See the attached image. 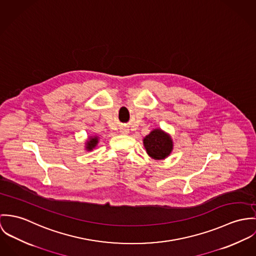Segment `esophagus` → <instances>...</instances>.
<instances>
[{
  "instance_id": "1",
  "label": "esophagus",
  "mask_w": 256,
  "mask_h": 256,
  "mask_svg": "<svg viewBox=\"0 0 256 256\" xmlns=\"http://www.w3.org/2000/svg\"><path fill=\"white\" fill-rule=\"evenodd\" d=\"M120 132H122V134H128V130H120Z\"/></svg>"
}]
</instances>
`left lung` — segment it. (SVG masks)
Returning <instances> with one entry per match:
<instances>
[{"instance_id":"obj_1","label":"left lung","mask_w":256,"mask_h":256,"mask_svg":"<svg viewBox=\"0 0 256 256\" xmlns=\"http://www.w3.org/2000/svg\"><path fill=\"white\" fill-rule=\"evenodd\" d=\"M143 145L146 153L154 160L166 159L174 149L172 136L160 128H153L143 138Z\"/></svg>"}]
</instances>
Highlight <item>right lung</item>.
<instances>
[{
	"label": "right lung",
	"mask_w": 256,
	"mask_h": 256,
	"mask_svg": "<svg viewBox=\"0 0 256 256\" xmlns=\"http://www.w3.org/2000/svg\"><path fill=\"white\" fill-rule=\"evenodd\" d=\"M100 138L98 136H88V138L86 140V151H92L98 144Z\"/></svg>",
	"instance_id": "right-lung-1"
}]
</instances>
